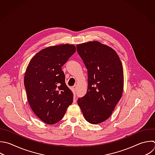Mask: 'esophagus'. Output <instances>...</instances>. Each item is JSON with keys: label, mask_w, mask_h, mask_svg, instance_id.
<instances>
[{"label": "esophagus", "mask_w": 155, "mask_h": 155, "mask_svg": "<svg viewBox=\"0 0 155 155\" xmlns=\"http://www.w3.org/2000/svg\"><path fill=\"white\" fill-rule=\"evenodd\" d=\"M73 89H74V90H76V88H77V85H76V84L74 85H73Z\"/></svg>", "instance_id": "obj_1"}]
</instances>
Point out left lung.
<instances>
[{
    "mask_svg": "<svg viewBox=\"0 0 155 155\" xmlns=\"http://www.w3.org/2000/svg\"><path fill=\"white\" fill-rule=\"evenodd\" d=\"M88 71V89L78 100L84 118L97 124L107 120L120 99L124 89L121 61L111 47L97 41L76 46Z\"/></svg>",
    "mask_w": 155,
    "mask_h": 155,
    "instance_id": "obj_1",
    "label": "left lung"
}]
</instances>
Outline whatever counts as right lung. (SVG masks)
Here are the masks:
<instances>
[{
	"instance_id": "1",
	"label": "right lung",
	"mask_w": 155,
	"mask_h": 155,
	"mask_svg": "<svg viewBox=\"0 0 155 155\" xmlns=\"http://www.w3.org/2000/svg\"><path fill=\"white\" fill-rule=\"evenodd\" d=\"M74 45L45 48L30 61L24 76L28 102L44 122L54 124L61 120L73 102V94L67 86L62 67L75 53Z\"/></svg>"
}]
</instances>
